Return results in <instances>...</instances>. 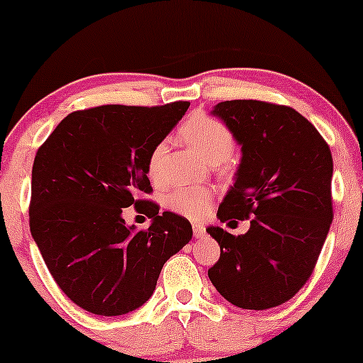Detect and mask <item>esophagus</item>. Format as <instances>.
<instances>
[{
  "label": "esophagus",
  "instance_id": "1",
  "mask_svg": "<svg viewBox=\"0 0 363 363\" xmlns=\"http://www.w3.org/2000/svg\"><path fill=\"white\" fill-rule=\"evenodd\" d=\"M193 235H195V238H198V240H200V238H203V236L206 235L205 226L200 225V223H193Z\"/></svg>",
  "mask_w": 363,
  "mask_h": 363
}]
</instances>
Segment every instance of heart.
Instances as JSON below:
<instances>
[{"label":"heart","mask_w":363,"mask_h":363,"mask_svg":"<svg viewBox=\"0 0 363 363\" xmlns=\"http://www.w3.org/2000/svg\"><path fill=\"white\" fill-rule=\"evenodd\" d=\"M178 133L186 145L200 153L208 165H220L226 162L235 150V138L231 132L221 122L215 121L206 113H193L183 123ZM165 153L167 143L158 142L148 155L147 172L153 182L162 180ZM211 198V191L206 188L180 186L170 191V195L167 196V205L178 215L191 218V220H200L210 208Z\"/></svg>","instance_id":"obj_1"}]
</instances>
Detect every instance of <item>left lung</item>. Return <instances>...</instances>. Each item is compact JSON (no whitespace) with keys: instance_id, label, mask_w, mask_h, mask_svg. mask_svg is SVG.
I'll return each mask as SVG.
<instances>
[{"instance_id":"left-lung-1","label":"left lung","mask_w":363,"mask_h":363,"mask_svg":"<svg viewBox=\"0 0 363 363\" xmlns=\"http://www.w3.org/2000/svg\"><path fill=\"white\" fill-rule=\"evenodd\" d=\"M211 116L241 147L235 183L216 216L250 218V230L233 236L220 226L206 228L221 247L208 277L233 306L271 309L306 284L324 246L332 223L330 148L306 117L286 106L226 101Z\"/></svg>"}]
</instances>
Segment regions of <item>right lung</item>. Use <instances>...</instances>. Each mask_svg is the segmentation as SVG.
Returning a JSON list of instances; mask_svg holds the SVG:
<instances>
[{"label": "right lung", "mask_w": 363, "mask_h": 363, "mask_svg": "<svg viewBox=\"0 0 363 363\" xmlns=\"http://www.w3.org/2000/svg\"><path fill=\"white\" fill-rule=\"evenodd\" d=\"M188 102L101 106L69 113L34 158L29 228L64 294L97 315L145 304L165 262L191 240L190 221L140 200L150 193L152 148L182 121ZM152 218L127 227L123 207Z\"/></svg>", "instance_id": "add662e5"}]
</instances>
